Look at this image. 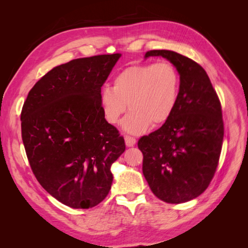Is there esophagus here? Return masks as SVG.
<instances>
[{"instance_id":"obj_1","label":"esophagus","mask_w":248,"mask_h":248,"mask_svg":"<svg viewBox=\"0 0 248 248\" xmlns=\"http://www.w3.org/2000/svg\"><path fill=\"white\" fill-rule=\"evenodd\" d=\"M124 140H125V145L127 147H133L134 145H136V141H137L136 139L130 137V136H125Z\"/></svg>"}]
</instances>
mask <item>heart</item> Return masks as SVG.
<instances>
[{
    "label": "heart",
    "instance_id": "heart-1",
    "mask_svg": "<svg viewBox=\"0 0 248 248\" xmlns=\"http://www.w3.org/2000/svg\"><path fill=\"white\" fill-rule=\"evenodd\" d=\"M180 76L170 62L147 63L127 67L114 79V88L101 90L99 100L103 116L117 124L129 104L130 112L122 128L140 134L152 124L159 126L172 116L180 95Z\"/></svg>",
    "mask_w": 248,
    "mask_h": 248
}]
</instances>
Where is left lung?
Here are the masks:
<instances>
[{"instance_id": "left-lung-1", "label": "left lung", "mask_w": 248, "mask_h": 248, "mask_svg": "<svg viewBox=\"0 0 248 248\" xmlns=\"http://www.w3.org/2000/svg\"><path fill=\"white\" fill-rule=\"evenodd\" d=\"M176 67L180 95L172 116L159 129L140 139L142 174L152 192L170 204H181L204 192L215 174L223 140L220 101L204 68L167 49L147 51Z\"/></svg>"}]
</instances>
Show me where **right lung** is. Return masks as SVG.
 Wrapping results in <instances>:
<instances>
[{"label":"right lung","instance_id":"1","mask_svg":"<svg viewBox=\"0 0 248 248\" xmlns=\"http://www.w3.org/2000/svg\"><path fill=\"white\" fill-rule=\"evenodd\" d=\"M120 57L81 58L55 67L22 107L21 138L34 175L50 196L73 209L92 208L107 198L110 167L125 151L99 100Z\"/></svg>","mask_w":248,"mask_h":248}]
</instances>
